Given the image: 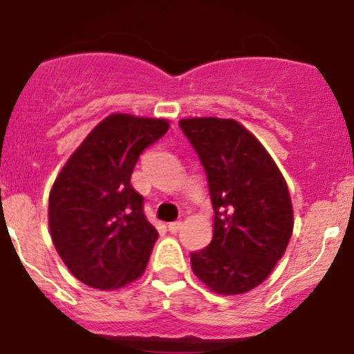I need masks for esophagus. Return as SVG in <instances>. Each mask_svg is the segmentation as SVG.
<instances>
[{
    "label": "esophagus",
    "mask_w": 354,
    "mask_h": 354,
    "mask_svg": "<svg viewBox=\"0 0 354 354\" xmlns=\"http://www.w3.org/2000/svg\"><path fill=\"white\" fill-rule=\"evenodd\" d=\"M167 228H169L170 233H177L182 228V221H172V223L167 225Z\"/></svg>",
    "instance_id": "34e87169"
}]
</instances>
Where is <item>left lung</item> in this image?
<instances>
[{
  "mask_svg": "<svg viewBox=\"0 0 354 354\" xmlns=\"http://www.w3.org/2000/svg\"><path fill=\"white\" fill-rule=\"evenodd\" d=\"M178 126L198 151L214 209L213 240L191 254L214 293L242 295L271 274L293 232V206L268 150L235 119L189 118Z\"/></svg>",
  "mask_w": 354,
  "mask_h": 354,
  "instance_id": "1",
  "label": "left lung"
}]
</instances>
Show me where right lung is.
I'll use <instances>...</instances> for the list:
<instances>
[{
	"label": "right lung",
	"instance_id": "right-lung-1",
	"mask_svg": "<svg viewBox=\"0 0 354 354\" xmlns=\"http://www.w3.org/2000/svg\"><path fill=\"white\" fill-rule=\"evenodd\" d=\"M169 127L167 119L107 115L57 174L49 194L50 239L85 285L119 290L147 269L158 232L145 216L131 174Z\"/></svg>",
	"mask_w": 354,
	"mask_h": 354
}]
</instances>
